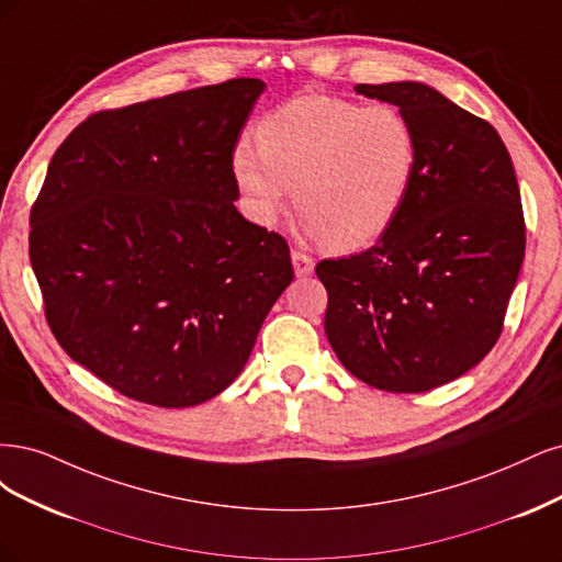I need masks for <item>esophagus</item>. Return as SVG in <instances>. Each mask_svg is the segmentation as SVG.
<instances>
[{
    "mask_svg": "<svg viewBox=\"0 0 562 562\" xmlns=\"http://www.w3.org/2000/svg\"><path fill=\"white\" fill-rule=\"evenodd\" d=\"M292 263H294V273H296V278L311 276L313 270H315V259H313V257H307V255H303V251H299V249H294V251H292Z\"/></svg>",
    "mask_w": 562,
    "mask_h": 562,
    "instance_id": "obj_1",
    "label": "esophagus"
}]
</instances>
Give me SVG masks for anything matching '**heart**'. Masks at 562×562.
Listing matches in <instances>:
<instances>
[{"label":"heart","instance_id":"obj_1","mask_svg":"<svg viewBox=\"0 0 562 562\" xmlns=\"http://www.w3.org/2000/svg\"><path fill=\"white\" fill-rule=\"evenodd\" d=\"M418 135L390 104L303 95L266 114L231 156L249 220L270 228L289 201L313 240L336 251L375 245L400 220L418 175Z\"/></svg>","mask_w":562,"mask_h":562}]
</instances>
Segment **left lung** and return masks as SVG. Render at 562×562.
<instances>
[{"mask_svg": "<svg viewBox=\"0 0 562 562\" xmlns=\"http://www.w3.org/2000/svg\"><path fill=\"white\" fill-rule=\"evenodd\" d=\"M400 106L418 175L371 249L319 261L324 331L340 364L385 392L450 383L493 350L525 257L514 162L491 123L418 81L355 86Z\"/></svg>", "mask_w": 562, "mask_h": 562, "instance_id": "8db88e82", "label": "left lung"}]
</instances>
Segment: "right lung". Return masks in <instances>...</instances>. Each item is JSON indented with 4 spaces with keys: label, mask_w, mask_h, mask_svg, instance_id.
<instances>
[{
    "label": "right lung",
    "mask_w": 562,
    "mask_h": 562,
    "mask_svg": "<svg viewBox=\"0 0 562 562\" xmlns=\"http://www.w3.org/2000/svg\"><path fill=\"white\" fill-rule=\"evenodd\" d=\"M261 79L86 119L53 154L30 261L63 350L116 392L203 404L245 369L294 280L282 235L247 222L231 156Z\"/></svg>",
    "instance_id": "right-lung-1"
}]
</instances>
